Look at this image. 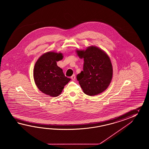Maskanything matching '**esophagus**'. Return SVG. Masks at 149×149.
Masks as SVG:
<instances>
[{
    "instance_id": "34e87169",
    "label": "esophagus",
    "mask_w": 149,
    "mask_h": 149,
    "mask_svg": "<svg viewBox=\"0 0 149 149\" xmlns=\"http://www.w3.org/2000/svg\"><path fill=\"white\" fill-rule=\"evenodd\" d=\"M71 78L72 79V80H75V78H76V76H75L74 74H73L72 76L71 77Z\"/></svg>"
}]
</instances>
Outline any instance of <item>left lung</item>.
<instances>
[{"label":"left lung","mask_w":149,"mask_h":149,"mask_svg":"<svg viewBox=\"0 0 149 149\" xmlns=\"http://www.w3.org/2000/svg\"><path fill=\"white\" fill-rule=\"evenodd\" d=\"M84 61L83 71L77 76L84 93L89 96L98 95L106 90L112 78L111 60L101 49L91 46L85 51H77Z\"/></svg>","instance_id":"obj_1"}]
</instances>
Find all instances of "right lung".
<instances>
[{"label": "right lung", "instance_id": "right-lung-1", "mask_svg": "<svg viewBox=\"0 0 149 149\" xmlns=\"http://www.w3.org/2000/svg\"><path fill=\"white\" fill-rule=\"evenodd\" d=\"M61 53L48 52L37 61L33 69V78L38 89L46 95L57 97L71 79L64 76L56 62L62 60Z\"/></svg>", "mask_w": 149, "mask_h": 149}]
</instances>
